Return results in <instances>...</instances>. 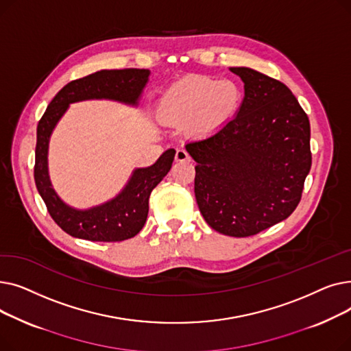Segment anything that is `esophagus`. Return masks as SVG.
<instances>
[{"instance_id":"34e87169","label":"esophagus","mask_w":351,"mask_h":351,"mask_svg":"<svg viewBox=\"0 0 351 351\" xmlns=\"http://www.w3.org/2000/svg\"><path fill=\"white\" fill-rule=\"evenodd\" d=\"M175 159H176V162H189L191 156H189V154L185 149H182V147H180V149L176 151Z\"/></svg>"}]
</instances>
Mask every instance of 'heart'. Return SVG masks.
Wrapping results in <instances>:
<instances>
[{"instance_id":"b5f03b06","label":"heart","mask_w":351,"mask_h":351,"mask_svg":"<svg viewBox=\"0 0 351 351\" xmlns=\"http://www.w3.org/2000/svg\"><path fill=\"white\" fill-rule=\"evenodd\" d=\"M239 102L241 90L233 81L188 77L165 92L159 112L166 122H191L193 132L208 134L236 112Z\"/></svg>"}]
</instances>
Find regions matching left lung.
Returning <instances> with one entry per match:
<instances>
[{"instance_id":"8db88e82","label":"left lung","mask_w":351,"mask_h":351,"mask_svg":"<svg viewBox=\"0 0 351 351\" xmlns=\"http://www.w3.org/2000/svg\"><path fill=\"white\" fill-rule=\"evenodd\" d=\"M236 117L185 145L196 162L195 196L208 225L247 237L287 219L310 172V122L280 81L246 66Z\"/></svg>"}]
</instances>
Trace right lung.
I'll return each mask as SVG.
<instances>
[{"label":"right lung","instance_id":"right-lung-1","mask_svg":"<svg viewBox=\"0 0 351 351\" xmlns=\"http://www.w3.org/2000/svg\"><path fill=\"white\" fill-rule=\"evenodd\" d=\"M149 73V69L136 68L102 69L71 81L53 97L36 126L35 185L53 222L73 237L90 242H122L138 234L149 212L151 192L171 171L176 151H165L152 166L135 169L122 192L114 199L99 206L80 210L64 204L51 185L48 145L53 128L73 102L112 99L138 105Z\"/></svg>","mask_w":351,"mask_h":351}]
</instances>
